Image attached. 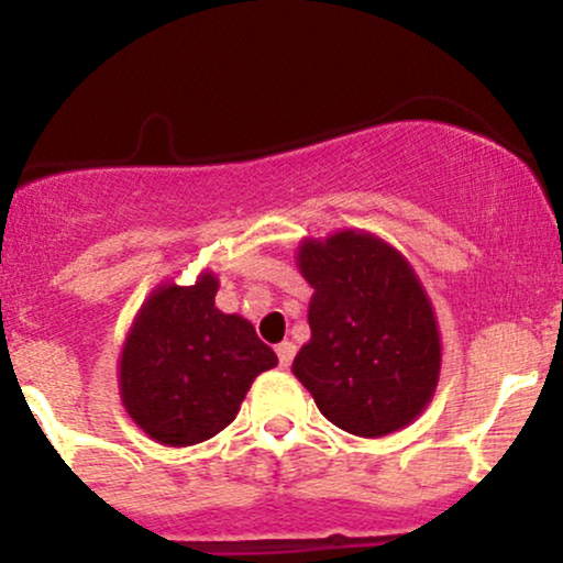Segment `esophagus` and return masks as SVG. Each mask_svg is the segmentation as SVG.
<instances>
[{"label": "esophagus", "mask_w": 563, "mask_h": 563, "mask_svg": "<svg viewBox=\"0 0 563 563\" xmlns=\"http://www.w3.org/2000/svg\"><path fill=\"white\" fill-rule=\"evenodd\" d=\"M277 360H280V367H288L294 363V354H296V344L294 341H283V344H277Z\"/></svg>", "instance_id": "1"}]
</instances>
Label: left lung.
Segmentation results:
<instances>
[{"label":"left lung","mask_w":563,"mask_h":563,"mask_svg":"<svg viewBox=\"0 0 563 563\" xmlns=\"http://www.w3.org/2000/svg\"><path fill=\"white\" fill-rule=\"evenodd\" d=\"M296 267L314 294L294 376L349 434L378 439L410 426L434 399L442 333L407 256L376 232L346 228L299 241Z\"/></svg>","instance_id":"1"}]
</instances>
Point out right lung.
Returning a JSON list of instances; mask_svg holds the SVG:
<instances>
[{"label":"right lung","instance_id":"right-lung-1","mask_svg":"<svg viewBox=\"0 0 563 563\" xmlns=\"http://www.w3.org/2000/svg\"><path fill=\"white\" fill-rule=\"evenodd\" d=\"M217 290L214 269H200L192 286L158 283L121 344V405L164 448H190L228 429L254 378L277 365L249 320L217 309Z\"/></svg>","mask_w":563,"mask_h":563}]
</instances>
